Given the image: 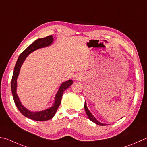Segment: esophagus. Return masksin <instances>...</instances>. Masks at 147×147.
<instances>
[{"label":"esophagus","mask_w":147,"mask_h":147,"mask_svg":"<svg viewBox=\"0 0 147 147\" xmlns=\"http://www.w3.org/2000/svg\"><path fill=\"white\" fill-rule=\"evenodd\" d=\"M80 78H79V77H76V80H79Z\"/></svg>","instance_id":"esophagus-1"}]
</instances>
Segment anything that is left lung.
<instances>
[{
  "label": "left lung",
  "mask_w": 147,
  "mask_h": 147,
  "mask_svg": "<svg viewBox=\"0 0 147 147\" xmlns=\"http://www.w3.org/2000/svg\"><path fill=\"white\" fill-rule=\"evenodd\" d=\"M84 109H85V111L86 112V114L88 116V118L90 120V121L95 123L96 125H101V126H105V125H107V124H105V123H101L100 121H98V120L95 118V117L92 115L91 114V113L89 111V109H88L87 107V103L86 101H85V105H84Z\"/></svg>",
  "instance_id": "obj_1"
}]
</instances>
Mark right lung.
I'll use <instances>...</instances> for the list:
<instances>
[{
	"label": "right lung",
	"mask_w": 147,
	"mask_h": 147,
	"mask_svg": "<svg viewBox=\"0 0 147 147\" xmlns=\"http://www.w3.org/2000/svg\"><path fill=\"white\" fill-rule=\"evenodd\" d=\"M53 42V36L52 35L48 36L43 38H38L33 43H32L30 46H29L20 55L16 63L14 71H13L12 79H11V92L14 100L15 103L18 110L26 118H28L31 119L35 120V121H47L53 118L57 112L58 107L60 106L62 100V97L63 92L65 91L67 88H69L73 84V80H69L63 82L59 87L58 92L55 95V101L53 106L51 107L42 110L40 111L33 112L28 110L21 103L19 98H18L17 93V78L19 75L20 68L22 67L24 62L28 56L31 53L40 48L49 46Z\"/></svg>",
	"instance_id": "add662e5"
}]
</instances>
